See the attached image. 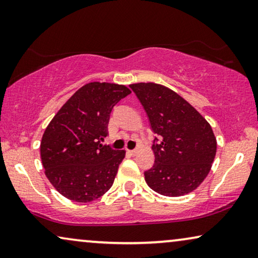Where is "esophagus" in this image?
<instances>
[{
	"label": "esophagus",
	"instance_id": "34e87169",
	"mask_svg": "<svg viewBox=\"0 0 258 258\" xmlns=\"http://www.w3.org/2000/svg\"><path fill=\"white\" fill-rule=\"evenodd\" d=\"M128 154L132 156H135L137 154V149H134V150H128Z\"/></svg>",
	"mask_w": 258,
	"mask_h": 258
}]
</instances>
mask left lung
<instances>
[{"mask_svg":"<svg viewBox=\"0 0 258 258\" xmlns=\"http://www.w3.org/2000/svg\"><path fill=\"white\" fill-rule=\"evenodd\" d=\"M155 134V163L145 181L155 192L180 197L196 189L210 172L216 140L208 123L186 100L154 83L129 86Z\"/></svg>","mask_w":258,"mask_h":258,"instance_id":"8db88e82","label":"left lung"}]
</instances>
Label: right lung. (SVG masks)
Returning <instances> with one entry per match:
<instances>
[{
  "mask_svg": "<svg viewBox=\"0 0 258 258\" xmlns=\"http://www.w3.org/2000/svg\"><path fill=\"white\" fill-rule=\"evenodd\" d=\"M125 86L89 83L52 118L40 143L45 174L70 200L89 203L113 185L124 151L101 144L115 104L130 94Z\"/></svg>",
  "mask_w": 258,
  "mask_h": 258,
  "instance_id": "right-lung-1",
  "label": "right lung"
}]
</instances>
